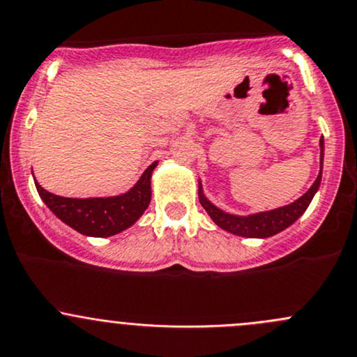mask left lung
Instances as JSON below:
<instances>
[{"instance_id": "8db88e82", "label": "left lung", "mask_w": 357, "mask_h": 357, "mask_svg": "<svg viewBox=\"0 0 357 357\" xmlns=\"http://www.w3.org/2000/svg\"><path fill=\"white\" fill-rule=\"evenodd\" d=\"M319 148H321V165H323V139H319ZM319 182H321V168H319V174L316 177L314 183L310 187L304 196H301L299 199L294 201L292 204L282 206V208L271 209V211H263L256 213V215L249 216H237L230 215V213L222 211L220 208H216L215 204L209 203L203 194V187L199 183V201L203 204L209 216H211L213 222L220 227V229L227 230V232L241 235V237H256V238H264L271 237V235L282 232L287 227L292 225L301 215L307 209L311 199L318 190Z\"/></svg>"}]
</instances>
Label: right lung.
Segmentation results:
<instances>
[{
    "mask_svg": "<svg viewBox=\"0 0 357 357\" xmlns=\"http://www.w3.org/2000/svg\"><path fill=\"white\" fill-rule=\"evenodd\" d=\"M156 161L146 168L134 187L122 196L73 199L47 192L36 183L41 199L63 223L89 237H109L134 225L151 201V174Z\"/></svg>",
    "mask_w": 357,
    "mask_h": 357,
    "instance_id": "right-lung-1",
    "label": "right lung"
}]
</instances>
